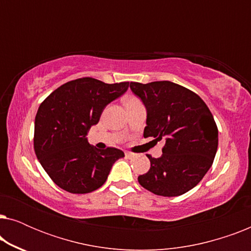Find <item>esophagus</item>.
<instances>
[{
    "label": "esophagus",
    "instance_id": "34e87169",
    "mask_svg": "<svg viewBox=\"0 0 251 251\" xmlns=\"http://www.w3.org/2000/svg\"><path fill=\"white\" fill-rule=\"evenodd\" d=\"M126 159H132V157H135V154L131 152H126Z\"/></svg>",
    "mask_w": 251,
    "mask_h": 251
}]
</instances>
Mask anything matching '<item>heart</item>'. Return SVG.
<instances>
[{"label":"heart","mask_w":251,"mask_h":251,"mask_svg":"<svg viewBox=\"0 0 251 251\" xmlns=\"http://www.w3.org/2000/svg\"><path fill=\"white\" fill-rule=\"evenodd\" d=\"M133 101H138V99H136V98H133V97L126 98V104H130V102H133Z\"/></svg>","instance_id":"1"}]
</instances>
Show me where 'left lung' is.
Segmentation results:
<instances>
[{
  "mask_svg": "<svg viewBox=\"0 0 251 251\" xmlns=\"http://www.w3.org/2000/svg\"><path fill=\"white\" fill-rule=\"evenodd\" d=\"M130 89L146 108L144 137L166 139L162 155H147L151 168L138 177L139 184L162 197L186 193L214 162L218 147L214 116L197 94L174 82H131Z\"/></svg>",
  "mask_w": 251,
  "mask_h": 251,
  "instance_id": "1",
  "label": "left lung"
}]
</instances>
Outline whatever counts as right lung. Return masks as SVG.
Here are the masks:
<instances>
[{
	"mask_svg": "<svg viewBox=\"0 0 251 251\" xmlns=\"http://www.w3.org/2000/svg\"><path fill=\"white\" fill-rule=\"evenodd\" d=\"M129 82L108 84L92 77L70 81L56 89L35 116L34 150L41 166L63 190L74 194L104 185L121 150H97L87 135L106 106L125 94Z\"/></svg>",
	"mask_w": 251,
	"mask_h": 251,
	"instance_id": "right-lung-1",
	"label": "right lung"
}]
</instances>
